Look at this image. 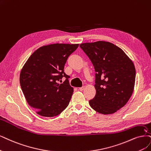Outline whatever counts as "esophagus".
<instances>
[{"mask_svg":"<svg viewBox=\"0 0 151 151\" xmlns=\"http://www.w3.org/2000/svg\"><path fill=\"white\" fill-rule=\"evenodd\" d=\"M84 88H85V86H81V87H80V88H79V90H80V91H83V90H84Z\"/></svg>","mask_w":151,"mask_h":151,"instance_id":"esophagus-1","label":"esophagus"}]
</instances>
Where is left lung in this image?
I'll list each match as a JSON object with an SVG mask.
<instances>
[{
	"mask_svg": "<svg viewBox=\"0 0 151 151\" xmlns=\"http://www.w3.org/2000/svg\"><path fill=\"white\" fill-rule=\"evenodd\" d=\"M94 66L96 95L90 106L98 113L113 114L122 108L133 93L136 69L132 61L120 48L108 42L81 43Z\"/></svg>",
	"mask_w": 151,
	"mask_h": 151,
	"instance_id": "left-lung-1",
	"label": "left lung"
}]
</instances>
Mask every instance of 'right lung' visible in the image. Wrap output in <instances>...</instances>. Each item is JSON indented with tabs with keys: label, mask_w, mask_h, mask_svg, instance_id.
Returning a JSON list of instances; mask_svg holds the SVG:
<instances>
[{
	"label": "right lung",
	"mask_w": 151,
	"mask_h": 151,
	"mask_svg": "<svg viewBox=\"0 0 151 151\" xmlns=\"http://www.w3.org/2000/svg\"><path fill=\"white\" fill-rule=\"evenodd\" d=\"M79 44L55 43L37 49L27 61L20 83L27 101L39 115L53 117L68 106L73 92L64 66ZM65 77L63 83L58 82Z\"/></svg>",
	"instance_id": "right-lung-1"
}]
</instances>
